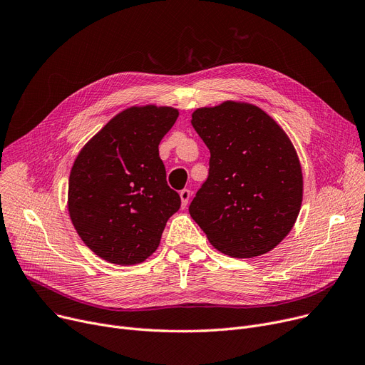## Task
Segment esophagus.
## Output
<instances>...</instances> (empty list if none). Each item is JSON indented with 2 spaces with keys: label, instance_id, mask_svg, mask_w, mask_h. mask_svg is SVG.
<instances>
[{
  "label": "esophagus",
  "instance_id": "34e87169",
  "mask_svg": "<svg viewBox=\"0 0 365 365\" xmlns=\"http://www.w3.org/2000/svg\"><path fill=\"white\" fill-rule=\"evenodd\" d=\"M190 195H192V192H190L189 189L180 190V200H182V207H183V208L187 205V202H189V200H190Z\"/></svg>",
  "mask_w": 365,
  "mask_h": 365
}]
</instances>
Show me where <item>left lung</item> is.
Wrapping results in <instances>:
<instances>
[{
  "mask_svg": "<svg viewBox=\"0 0 365 365\" xmlns=\"http://www.w3.org/2000/svg\"><path fill=\"white\" fill-rule=\"evenodd\" d=\"M190 123L210 150L208 178L189 205L190 217L230 257L272 251L294 227L302 202L292 142L252 104L198 108Z\"/></svg>",
  "mask_w": 365,
  "mask_h": 365,
  "instance_id": "8db88e82",
  "label": "left lung"
}]
</instances>
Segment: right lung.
<instances>
[{
    "mask_svg": "<svg viewBox=\"0 0 365 365\" xmlns=\"http://www.w3.org/2000/svg\"><path fill=\"white\" fill-rule=\"evenodd\" d=\"M179 111L132 107L79 153L68 179V212L82 240L103 259L133 265L160 245L180 197L167 185L158 145Z\"/></svg>",
    "mask_w": 365,
    "mask_h": 365,
    "instance_id": "1",
    "label": "right lung"
}]
</instances>
